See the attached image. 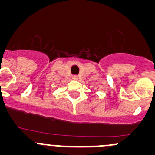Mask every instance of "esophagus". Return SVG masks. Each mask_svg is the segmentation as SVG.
Here are the masks:
<instances>
[{"label": "esophagus", "instance_id": "1", "mask_svg": "<svg viewBox=\"0 0 155 155\" xmlns=\"http://www.w3.org/2000/svg\"><path fill=\"white\" fill-rule=\"evenodd\" d=\"M72 79H75V80H76V79H78L77 76H72Z\"/></svg>", "mask_w": 155, "mask_h": 155}]
</instances>
